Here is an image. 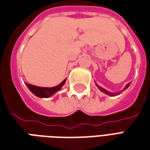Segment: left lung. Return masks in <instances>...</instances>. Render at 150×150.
Listing matches in <instances>:
<instances>
[{
  "instance_id": "obj_1",
  "label": "left lung",
  "mask_w": 150,
  "mask_h": 150,
  "mask_svg": "<svg viewBox=\"0 0 150 150\" xmlns=\"http://www.w3.org/2000/svg\"><path fill=\"white\" fill-rule=\"evenodd\" d=\"M129 85H130V83L128 84V85H127V86H125V88H124V90H125V89H127V88H128V87L129 86ZM96 86H97L98 88V89H99V90H100L101 91H103V93H105V94H109V95H111V96H114V94H120V93H117V94H111V93H110L109 91H107V90H105V89H103V88H102V87L99 86H98L97 84H96Z\"/></svg>"
}]
</instances>
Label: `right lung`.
Instances as JSON below:
<instances>
[{
    "mask_svg": "<svg viewBox=\"0 0 150 150\" xmlns=\"http://www.w3.org/2000/svg\"><path fill=\"white\" fill-rule=\"evenodd\" d=\"M65 80H64L60 85L56 86L54 87H39V86H33L30 84L26 83V86L28 87L33 94H35V96L39 98H49L54 94H56L58 90H60L61 89V87L63 86L64 84L65 83Z\"/></svg>",
    "mask_w": 150,
    "mask_h": 150,
    "instance_id": "obj_1",
    "label": "right lung"
}]
</instances>
